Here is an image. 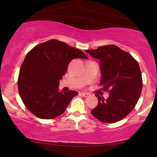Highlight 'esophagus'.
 Listing matches in <instances>:
<instances>
[{
  "mask_svg": "<svg viewBox=\"0 0 157 157\" xmlns=\"http://www.w3.org/2000/svg\"><path fill=\"white\" fill-rule=\"evenodd\" d=\"M81 94H82L83 97H88L89 95V94L86 93V92H82V93H81Z\"/></svg>",
  "mask_w": 157,
  "mask_h": 157,
  "instance_id": "esophagus-1",
  "label": "esophagus"
}]
</instances>
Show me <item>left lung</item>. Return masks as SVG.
<instances>
[{
  "label": "left lung",
  "mask_w": 157,
  "mask_h": 157,
  "mask_svg": "<svg viewBox=\"0 0 157 157\" xmlns=\"http://www.w3.org/2000/svg\"><path fill=\"white\" fill-rule=\"evenodd\" d=\"M86 52L100 60V84L103 91H109L107 99L96 94L98 104L91 112L105 123L120 121L134 109L141 94L142 80L137 61L115 45Z\"/></svg>",
  "instance_id": "8db88e82"
}]
</instances>
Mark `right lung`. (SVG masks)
<instances>
[{"label": "right lung", "mask_w": 157, "mask_h": 157, "mask_svg": "<svg viewBox=\"0 0 157 157\" xmlns=\"http://www.w3.org/2000/svg\"><path fill=\"white\" fill-rule=\"evenodd\" d=\"M75 58L88 59L83 52L57 40L37 45L27 54L20 69L18 91L27 109L41 119L60 116L76 91H59L68 65Z\"/></svg>", "instance_id": "add662e5"}]
</instances>
